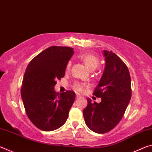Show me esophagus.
Segmentation results:
<instances>
[{
  "label": "esophagus",
  "instance_id": "esophagus-1",
  "mask_svg": "<svg viewBox=\"0 0 152 152\" xmlns=\"http://www.w3.org/2000/svg\"><path fill=\"white\" fill-rule=\"evenodd\" d=\"M81 98V96H80V95H76V99H80Z\"/></svg>",
  "mask_w": 152,
  "mask_h": 152
}]
</instances>
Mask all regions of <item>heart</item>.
Returning a JSON list of instances; mask_svg holds the SVG:
<instances>
[{"mask_svg":"<svg viewBox=\"0 0 152 152\" xmlns=\"http://www.w3.org/2000/svg\"><path fill=\"white\" fill-rule=\"evenodd\" d=\"M78 58L83 61L85 64L86 66L90 70H94L97 68L98 65L99 64V60L96 56L94 55L89 54V53H82L78 56ZM72 65V61H69L67 63L66 65V70H69L70 69V67ZM84 84H76L74 86V89L76 90L77 92H81L84 91Z\"/></svg>","mask_w":152,"mask_h":152,"instance_id":"b5f03b06","label":"heart"}]
</instances>
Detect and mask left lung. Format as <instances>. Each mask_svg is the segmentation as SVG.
<instances>
[{
    "label": "left lung",
    "instance_id": "1",
    "mask_svg": "<svg viewBox=\"0 0 152 152\" xmlns=\"http://www.w3.org/2000/svg\"><path fill=\"white\" fill-rule=\"evenodd\" d=\"M103 74L93 94L101 99L100 103L88 104L83 110L84 121L97 133L112 130L121 120L132 98L130 74L125 64L113 51L103 50Z\"/></svg>",
    "mask_w": 152,
    "mask_h": 152
}]
</instances>
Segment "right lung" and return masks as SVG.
Segmentation results:
<instances>
[{"label": "right lung", "instance_id": "obj_1", "mask_svg": "<svg viewBox=\"0 0 152 152\" xmlns=\"http://www.w3.org/2000/svg\"><path fill=\"white\" fill-rule=\"evenodd\" d=\"M73 50L60 46L48 48L33 58L25 70L21 98L27 117L42 131L51 132L61 127L75 101L74 91L59 94L54 90L56 80L65 75Z\"/></svg>", "mask_w": 152, "mask_h": 152}]
</instances>
